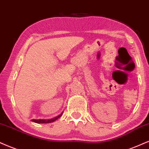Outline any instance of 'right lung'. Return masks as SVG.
Listing matches in <instances>:
<instances>
[{
    "mask_svg": "<svg viewBox=\"0 0 149 149\" xmlns=\"http://www.w3.org/2000/svg\"><path fill=\"white\" fill-rule=\"evenodd\" d=\"M63 112H62L60 115L55 116L54 118H52L51 119H32L31 121H33V122L35 123H52V122H54L55 121H56V120L58 119V118H60L61 116H62V114Z\"/></svg>",
    "mask_w": 149,
    "mask_h": 149,
    "instance_id": "1",
    "label": "right lung"
}]
</instances>
